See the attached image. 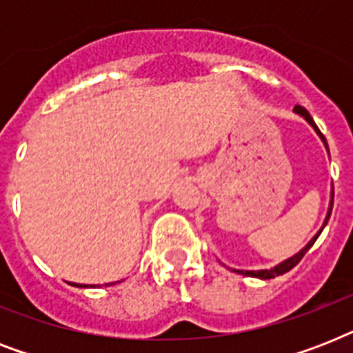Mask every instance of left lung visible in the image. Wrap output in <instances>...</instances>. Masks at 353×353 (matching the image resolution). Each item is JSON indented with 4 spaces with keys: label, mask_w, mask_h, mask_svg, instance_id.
<instances>
[{
    "label": "left lung",
    "mask_w": 353,
    "mask_h": 353,
    "mask_svg": "<svg viewBox=\"0 0 353 353\" xmlns=\"http://www.w3.org/2000/svg\"><path fill=\"white\" fill-rule=\"evenodd\" d=\"M293 112H295L296 115H301V117L304 119V121H306L307 124H310V126L313 128V130H315V133H317L319 137H321V141H323L324 146H326V150H328V143H326V139H324V135H323V133H321V130H319V128H317V124H315V122H313L312 115H310V113H307L306 108L295 106V108H293ZM328 155H330V150H328ZM332 207H334V187H332V192H330L328 212H326V218H324L323 227H321V229H319L317 234L313 236L312 240L307 241L306 245L302 247L301 251L296 252V254H293V256H290V258H285V260H282V262L276 263V265H274V268H271V269H256V271H247V269H232V271H234V273L245 274V276H254V279H262V280L274 279V276H279V274L288 273V271H290V269H293V268H295V265H296V263L301 262L302 256H304V254H306V252L310 251V247H312L313 243H315V240H317V238H319V234H321V232H323V229H324V227H326V223H328V220H330V214H332Z\"/></svg>",
    "instance_id": "obj_1"
}]
</instances>
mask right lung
Returning <instances> with one entry per match:
<instances>
[{
    "instance_id": "right-lung-1",
    "label": "right lung",
    "mask_w": 353,
    "mask_h": 353,
    "mask_svg": "<svg viewBox=\"0 0 353 353\" xmlns=\"http://www.w3.org/2000/svg\"><path fill=\"white\" fill-rule=\"evenodd\" d=\"M117 284V282H110V284H104V285H113ZM71 285H77V288H95L99 284H77V282H71Z\"/></svg>"
}]
</instances>
